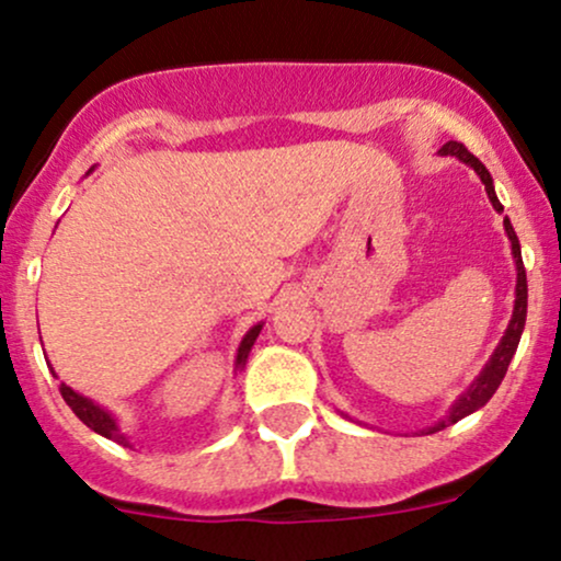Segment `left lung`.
Here are the masks:
<instances>
[{
    "instance_id": "8db88e82",
    "label": "left lung",
    "mask_w": 561,
    "mask_h": 561,
    "mask_svg": "<svg viewBox=\"0 0 561 561\" xmlns=\"http://www.w3.org/2000/svg\"><path fill=\"white\" fill-rule=\"evenodd\" d=\"M440 152H443V156H454V158H459L461 163L472 165L474 173H478V176H480V182L485 184L488 199H491V203H493V208L495 210H504V205H501L499 197H495L491 173H488L485 165H482L480 160L474 158L465 145H461V141H446V145L440 147ZM504 229H506L508 242H512L514 263H517V287H514V313H512V321H508L504 337H501L499 347H495V351H493L491 362H488L485 369L480 371V377L474 379L472 385H469L467 392H461L459 401L450 405L446 420H440V422L435 424V427H430V433H437V430L448 427V424H456L459 420H465V416L472 414V411L482 409V405L491 401L493 392L499 390L501 379H504V375H506L508 362H512V356H514V353H517L519 337H523V330H525V317H527V276H525L523 250H519V240H517V234H514L512 221H508V218H504Z\"/></svg>"
}]
</instances>
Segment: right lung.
I'll list each match as a JSON object with an SVG mask.
<instances>
[{
  "instance_id": "add662e5",
  "label": "right lung",
  "mask_w": 561,
  "mask_h": 561,
  "mask_svg": "<svg viewBox=\"0 0 561 561\" xmlns=\"http://www.w3.org/2000/svg\"><path fill=\"white\" fill-rule=\"evenodd\" d=\"M261 327H263V324H255L253 330H250V332L242 337L240 351H237V369H242L244 362H248L250 347H253L255 337H259V334H261ZM47 366H49V364H47ZM60 396L66 398V403L70 405V409H73V414L79 416V420H81L83 424H87L89 430H94L96 435L107 437V440H115V443H121V446L131 448V443H128V437L118 430V422H115V416L111 414V411H105V409H102V405H96V403L92 401V398H83L81 392L70 390L66 382L60 385Z\"/></svg>"
}]
</instances>
